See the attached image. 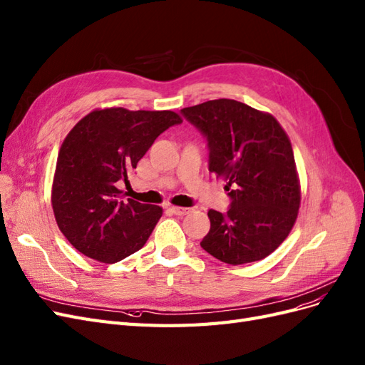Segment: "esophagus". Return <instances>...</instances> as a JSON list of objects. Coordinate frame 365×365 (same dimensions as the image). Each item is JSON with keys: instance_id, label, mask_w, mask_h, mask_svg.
<instances>
[{"instance_id": "1", "label": "esophagus", "mask_w": 365, "mask_h": 365, "mask_svg": "<svg viewBox=\"0 0 365 365\" xmlns=\"http://www.w3.org/2000/svg\"><path fill=\"white\" fill-rule=\"evenodd\" d=\"M171 212H173L174 215H180V217H183V215L191 214V212H192V209H191V207H182V206H173V207H171Z\"/></svg>"}]
</instances>
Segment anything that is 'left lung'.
I'll list each match as a JSON object with an SVG mask.
<instances>
[{
  "instance_id": "left-lung-1",
  "label": "left lung",
  "mask_w": 365,
  "mask_h": 365,
  "mask_svg": "<svg viewBox=\"0 0 365 365\" xmlns=\"http://www.w3.org/2000/svg\"><path fill=\"white\" fill-rule=\"evenodd\" d=\"M207 140L209 171L227 182L230 207L210 209L200 242L221 262L261 261L285 241L300 206L289 138L273 115L220 98L180 110Z\"/></svg>"
}]
</instances>
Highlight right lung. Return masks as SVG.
<instances>
[{"instance_id": "1", "label": "right lung", "mask_w": 365, "mask_h": 365, "mask_svg": "<svg viewBox=\"0 0 365 365\" xmlns=\"http://www.w3.org/2000/svg\"><path fill=\"white\" fill-rule=\"evenodd\" d=\"M171 110H92L61 147L51 203L57 226L76 249L115 264L143 249L162 207L124 198L121 182L136 168L155 139L180 124Z\"/></svg>"}]
</instances>
